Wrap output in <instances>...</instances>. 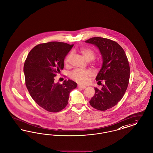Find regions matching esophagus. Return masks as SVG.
Returning <instances> with one entry per match:
<instances>
[{
    "instance_id": "obj_1",
    "label": "esophagus",
    "mask_w": 153,
    "mask_h": 153,
    "mask_svg": "<svg viewBox=\"0 0 153 153\" xmlns=\"http://www.w3.org/2000/svg\"><path fill=\"white\" fill-rule=\"evenodd\" d=\"M78 87L80 88H86V86H82V85H78Z\"/></svg>"
}]
</instances>
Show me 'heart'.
<instances>
[{
  "instance_id": "obj_1",
  "label": "heart",
  "mask_w": 153,
  "mask_h": 153,
  "mask_svg": "<svg viewBox=\"0 0 153 153\" xmlns=\"http://www.w3.org/2000/svg\"><path fill=\"white\" fill-rule=\"evenodd\" d=\"M81 53L83 55L85 58L88 60L94 59L95 57V53L93 49L90 48H82L80 50ZM72 53H69L67 55L65 59L66 63H68L71 58ZM93 75L92 72L88 70H83L77 68L73 70L70 74V76L72 79L76 81L78 83L85 84L87 83L88 78L91 77Z\"/></svg>"
}]
</instances>
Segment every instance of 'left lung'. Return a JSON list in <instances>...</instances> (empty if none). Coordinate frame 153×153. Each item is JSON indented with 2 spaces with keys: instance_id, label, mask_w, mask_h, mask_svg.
I'll list each match as a JSON object with an SVG mask.
<instances>
[{
  "instance_id": "8db88e82",
  "label": "left lung",
  "mask_w": 153,
  "mask_h": 153,
  "mask_svg": "<svg viewBox=\"0 0 153 153\" xmlns=\"http://www.w3.org/2000/svg\"><path fill=\"white\" fill-rule=\"evenodd\" d=\"M99 48L103 58L102 66L96 80L105 81L102 88L95 87V94L90 101L94 108L105 111L115 106L126 91L130 79V66L124 50L115 41L94 37L85 41Z\"/></svg>"
}]
</instances>
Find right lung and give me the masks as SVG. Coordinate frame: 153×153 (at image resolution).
Instances as JSON below:
<instances>
[{"label": "right lung", "instance_id": "1", "mask_svg": "<svg viewBox=\"0 0 153 153\" xmlns=\"http://www.w3.org/2000/svg\"><path fill=\"white\" fill-rule=\"evenodd\" d=\"M74 45L50 42L40 43L30 51L23 71L27 88L33 100L47 111L57 113L65 108L69 94L77 86L71 80L54 83V76L63 70L64 60Z\"/></svg>", "mask_w": 153, "mask_h": 153}]
</instances>
